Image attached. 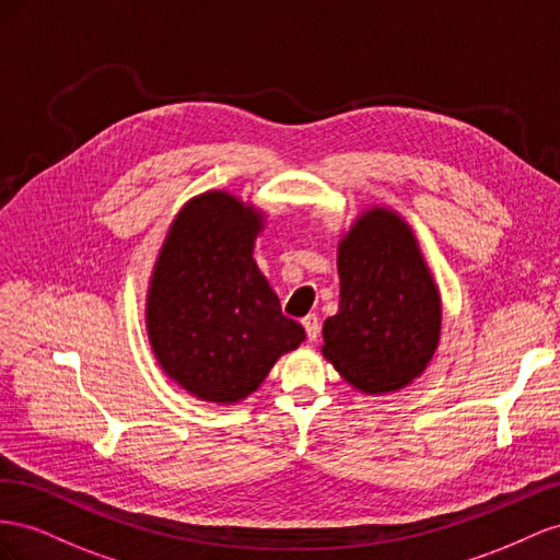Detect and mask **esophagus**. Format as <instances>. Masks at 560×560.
Here are the masks:
<instances>
[{
  "instance_id": "34e87169",
  "label": "esophagus",
  "mask_w": 560,
  "mask_h": 560,
  "mask_svg": "<svg viewBox=\"0 0 560 560\" xmlns=\"http://www.w3.org/2000/svg\"><path fill=\"white\" fill-rule=\"evenodd\" d=\"M302 328H305L310 342H316V340H318V332H322V326H318L316 314H310V316L302 318Z\"/></svg>"
}]
</instances>
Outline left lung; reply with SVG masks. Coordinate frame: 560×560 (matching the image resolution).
Wrapping results in <instances>:
<instances>
[{"mask_svg": "<svg viewBox=\"0 0 560 560\" xmlns=\"http://www.w3.org/2000/svg\"><path fill=\"white\" fill-rule=\"evenodd\" d=\"M340 307L324 324L322 354L361 394H394L418 380L441 340V293L412 228L369 206L338 242Z\"/></svg>", "mask_w": 560, "mask_h": 560, "instance_id": "obj_1", "label": "left lung"}]
</instances>
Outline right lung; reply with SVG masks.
Wrapping results in <instances>:
<instances>
[{
    "label": "right lung",
    "mask_w": 560,
    "mask_h": 560,
    "mask_svg": "<svg viewBox=\"0 0 560 560\" xmlns=\"http://www.w3.org/2000/svg\"><path fill=\"white\" fill-rule=\"evenodd\" d=\"M267 215L228 189L191 197L173 218L145 295L159 369L199 401H244L305 342L253 260Z\"/></svg>",
    "instance_id": "obj_1"
}]
</instances>
